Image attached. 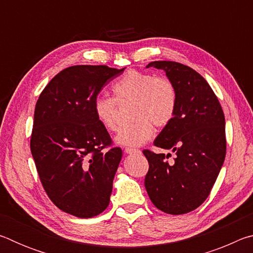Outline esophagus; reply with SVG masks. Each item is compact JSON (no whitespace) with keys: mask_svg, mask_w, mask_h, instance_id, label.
Instances as JSON below:
<instances>
[{"mask_svg":"<svg viewBox=\"0 0 253 253\" xmlns=\"http://www.w3.org/2000/svg\"><path fill=\"white\" fill-rule=\"evenodd\" d=\"M125 153H126V154H139L140 151H139V149H136V148L126 147V148H125Z\"/></svg>","mask_w":253,"mask_h":253,"instance_id":"obj_1","label":"esophagus"}]
</instances>
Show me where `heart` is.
Segmentation results:
<instances>
[{"label": "heart", "mask_w": 253, "mask_h": 253, "mask_svg": "<svg viewBox=\"0 0 253 253\" xmlns=\"http://www.w3.org/2000/svg\"><path fill=\"white\" fill-rule=\"evenodd\" d=\"M118 101H134L131 125L119 129L115 142L122 146L137 147L154 135V126L164 127L172 121L177 104V93L172 81L149 72L129 70L114 84ZM111 97L98 96L93 110L98 121L107 129L117 128V102Z\"/></svg>", "instance_id": "heart-1"}]
</instances>
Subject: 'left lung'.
<instances>
[{
    "label": "left lung",
    "mask_w": 253,
    "mask_h": 253,
    "mask_svg": "<svg viewBox=\"0 0 253 253\" xmlns=\"http://www.w3.org/2000/svg\"><path fill=\"white\" fill-rule=\"evenodd\" d=\"M165 72L177 93L175 114L154 145L175 153L144 151L149 163L145 187L161 211L184 214L202 204L223 165L226 151L225 119L215 93L199 72L173 61H153L146 68Z\"/></svg>",
    "instance_id": "8db88e82"
}]
</instances>
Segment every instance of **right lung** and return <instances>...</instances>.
Instances as JSON below:
<instances>
[{
  "instance_id": "right-lung-1",
  "label": "right lung",
  "mask_w": 253,
  "mask_h": 253,
  "mask_svg": "<svg viewBox=\"0 0 253 253\" xmlns=\"http://www.w3.org/2000/svg\"><path fill=\"white\" fill-rule=\"evenodd\" d=\"M124 70L69 67L51 79L37 101L30 146L38 174L55 207L81 219L98 215L109 204L123 151H102L111 139L93 102Z\"/></svg>"
}]
</instances>
